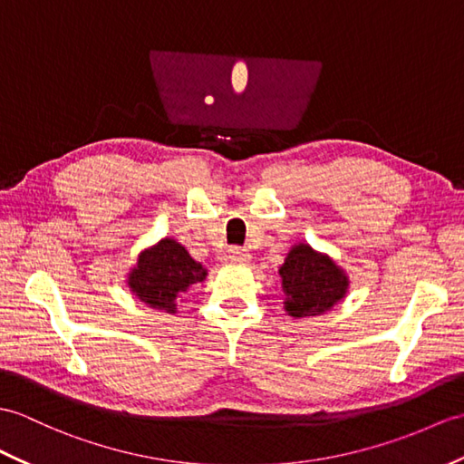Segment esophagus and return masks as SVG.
I'll use <instances>...</instances> for the list:
<instances>
[{"label":"esophagus","mask_w":464,"mask_h":464,"mask_svg":"<svg viewBox=\"0 0 464 464\" xmlns=\"http://www.w3.org/2000/svg\"><path fill=\"white\" fill-rule=\"evenodd\" d=\"M229 261H233V263H249L251 253L246 249H241V246H233V249H229Z\"/></svg>","instance_id":"esophagus-1"}]
</instances>
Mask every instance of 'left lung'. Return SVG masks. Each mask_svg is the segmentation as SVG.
Returning a JSON list of instances; mask_svg holds the SVG:
<instances>
[{"label":"left lung","instance_id":"obj_1","mask_svg":"<svg viewBox=\"0 0 464 464\" xmlns=\"http://www.w3.org/2000/svg\"><path fill=\"white\" fill-rule=\"evenodd\" d=\"M285 312L293 318L322 316L346 298L350 276L326 253L300 241L290 246L278 268Z\"/></svg>","mask_w":464,"mask_h":464}]
</instances>
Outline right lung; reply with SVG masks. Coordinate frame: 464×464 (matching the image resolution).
Returning a JSON list of instances; mask_svg holds the SVG:
<instances>
[{
	"label": "right lung",
	"mask_w": 464,
	"mask_h": 464,
	"mask_svg": "<svg viewBox=\"0 0 464 464\" xmlns=\"http://www.w3.org/2000/svg\"><path fill=\"white\" fill-rule=\"evenodd\" d=\"M206 278L208 268L181 243L164 237L138 253L136 263L126 273V285L148 308L176 314L181 295Z\"/></svg>",
	"instance_id": "1"
}]
</instances>
